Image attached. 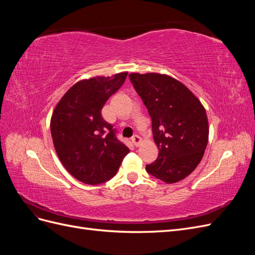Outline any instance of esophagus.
I'll use <instances>...</instances> for the list:
<instances>
[{
  "mask_svg": "<svg viewBox=\"0 0 255 255\" xmlns=\"http://www.w3.org/2000/svg\"><path fill=\"white\" fill-rule=\"evenodd\" d=\"M141 138L138 136V135H134L133 137H132V142L134 143V145L135 146H139L140 144H141Z\"/></svg>",
  "mask_w": 255,
  "mask_h": 255,
  "instance_id": "esophagus-1",
  "label": "esophagus"
}]
</instances>
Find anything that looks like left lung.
I'll list each match as a JSON object with an SVG mask.
<instances>
[{"label":"left lung","instance_id":"obj_1","mask_svg":"<svg viewBox=\"0 0 255 255\" xmlns=\"http://www.w3.org/2000/svg\"><path fill=\"white\" fill-rule=\"evenodd\" d=\"M137 94L152 119L158 148L145 170L167 184L176 183L195 170L208 141V121L199 99L184 84L159 73H130Z\"/></svg>","mask_w":255,"mask_h":255}]
</instances>
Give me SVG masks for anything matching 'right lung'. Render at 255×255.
<instances>
[{"label": "right lung", "instance_id": "1", "mask_svg": "<svg viewBox=\"0 0 255 255\" xmlns=\"http://www.w3.org/2000/svg\"><path fill=\"white\" fill-rule=\"evenodd\" d=\"M127 75L121 72L75 83L52 114L51 135L58 158L69 173L85 184L111 180L129 152L101 114Z\"/></svg>", "mask_w": 255, "mask_h": 255}]
</instances>
